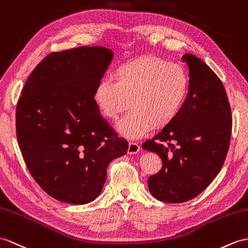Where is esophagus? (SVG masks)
<instances>
[{
    "label": "esophagus",
    "mask_w": 248,
    "mask_h": 248,
    "mask_svg": "<svg viewBox=\"0 0 248 248\" xmlns=\"http://www.w3.org/2000/svg\"><path fill=\"white\" fill-rule=\"evenodd\" d=\"M139 150H140V145L138 143H134V142H129L128 144V149H127V153L129 155H134L139 153Z\"/></svg>",
    "instance_id": "34e87169"
}]
</instances>
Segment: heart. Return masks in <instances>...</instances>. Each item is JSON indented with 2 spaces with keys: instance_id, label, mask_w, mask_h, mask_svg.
<instances>
[{
  "instance_id": "1",
  "label": "heart",
  "mask_w": 248,
  "mask_h": 248,
  "mask_svg": "<svg viewBox=\"0 0 248 248\" xmlns=\"http://www.w3.org/2000/svg\"><path fill=\"white\" fill-rule=\"evenodd\" d=\"M189 90V78L182 66L161 58L143 57L119 65L112 78L96 84L94 104L108 120H116L126 106L129 111L117 129L129 139L145 136L154 126L161 128L178 116Z\"/></svg>"
}]
</instances>
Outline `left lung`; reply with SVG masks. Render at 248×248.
Masks as SVG:
<instances>
[{"label":"left lung","instance_id":"1","mask_svg":"<svg viewBox=\"0 0 248 248\" xmlns=\"http://www.w3.org/2000/svg\"><path fill=\"white\" fill-rule=\"evenodd\" d=\"M189 90L178 116L142 147L159 155L161 170L148 178L152 195L166 203L194 199L224 164L232 127L223 83L202 60L186 53Z\"/></svg>","mask_w":248,"mask_h":248}]
</instances>
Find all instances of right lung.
<instances>
[{"mask_svg": "<svg viewBox=\"0 0 248 248\" xmlns=\"http://www.w3.org/2000/svg\"><path fill=\"white\" fill-rule=\"evenodd\" d=\"M113 52L81 46L51 52L28 77L16 104V138L28 170L50 197L86 204L128 143L101 117L93 93Z\"/></svg>", "mask_w": 248, "mask_h": 248, "instance_id": "add662e5", "label": "right lung"}]
</instances>
